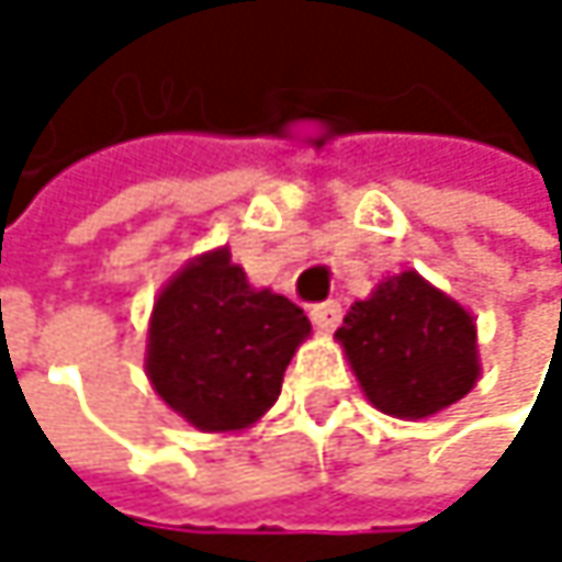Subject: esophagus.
I'll use <instances>...</instances> for the list:
<instances>
[{"label": "esophagus", "mask_w": 562, "mask_h": 562, "mask_svg": "<svg viewBox=\"0 0 562 562\" xmlns=\"http://www.w3.org/2000/svg\"><path fill=\"white\" fill-rule=\"evenodd\" d=\"M312 322L318 331H335L338 322H341V305L338 302H322V305H312Z\"/></svg>", "instance_id": "34e87169"}]
</instances>
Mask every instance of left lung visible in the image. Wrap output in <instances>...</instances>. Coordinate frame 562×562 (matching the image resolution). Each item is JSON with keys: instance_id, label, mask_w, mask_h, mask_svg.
I'll return each mask as SVG.
<instances>
[{"instance_id": "8db88e82", "label": "left lung", "mask_w": 562, "mask_h": 562, "mask_svg": "<svg viewBox=\"0 0 562 562\" xmlns=\"http://www.w3.org/2000/svg\"><path fill=\"white\" fill-rule=\"evenodd\" d=\"M335 338L368 403L396 419L436 416L482 378L475 315L416 270L358 299Z\"/></svg>"}]
</instances>
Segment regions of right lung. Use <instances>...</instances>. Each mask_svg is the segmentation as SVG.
<instances>
[{
  "mask_svg": "<svg viewBox=\"0 0 562 562\" xmlns=\"http://www.w3.org/2000/svg\"><path fill=\"white\" fill-rule=\"evenodd\" d=\"M312 335L305 312L250 285L227 247L198 254L149 315L146 378L171 413L201 432H240L267 416L282 374Z\"/></svg>",
  "mask_w": 562,
  "mask_h": 562,
  "instance_id": "obj_1",
  "label": "right lung"
}]
</instances>
